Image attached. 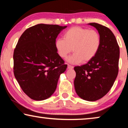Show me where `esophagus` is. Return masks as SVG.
<instances>
[{
  "instance_id": "1",
  "label": "esophagus",
  "mask_w": 128,
  "mask_h": 128,
  "mask_svg": "<svg viewBox=\"0 0 128 128\" xmlns=\"http://www.w3.org/2000/svg\"><path fill=\"white\" fill-rule=\"evenodd\" d=\"M67 68H68V69L71 70V69H73V68H74V66H70V65L68 64V66H67Z\"/></svg>"
}]
</instances>
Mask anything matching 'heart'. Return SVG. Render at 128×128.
<instances>
[{
  "label": "heart",
  "mask_w": 128,
  "mask_h": 128,
  "mask_svg": "<svg viewBox=\"0 0 128 128\" xmlns=\"http://www.w3.org/2000/svg\"><path fill=\"white\" fill-rule=\"evenodd\" d=\"M100 46V37L95 30L73 27L66 30L64 38L55 42L57 53L62 58H66L72 50L74 54L68 59L72 64L89 62L96 56Z\"/></svg>",
  "instance_id": "obj_1"
}]
</instances>
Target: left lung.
I'll return each mask as SVG.
<instances>
[{
    "label": "left lung",
    "mask_w": 128,
    "mask_h": 128,
    "mask_svg": "<svg viewBox=\"0 0 128 128\" xmlns=\"http://www.w3.org/2000/svg\"><path fill=\"white\" fill-rule=\"evenodd\" d=\"M88 24L98 31L100 46L87 64L74 67L76 94L84 100L95 101L104 96L113 86L118 73L120 48L111 30L96 23Z\"/></svg>",
    "instance_id": "obj_1"
}]
</instances>
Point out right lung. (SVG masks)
<instances>
[{
    "instance_id": "right-lung-1",
    "label": "right lung",
    "mask_w": 128,
    "mask_h": 128,
    "mask_svg": "<svg viewBox=\"0 0 128 128\" xmlns=\"http://www.w3.org/2000/svg\"><path fill=\"white\" fill-rule=\"evenodd\" d=\"M66 28L38 24L26 29L14 51V74L23 91L33 100L48 98L56 90L67 65L58 56L55 42Z\"/></svg>"
}]
</instances>
